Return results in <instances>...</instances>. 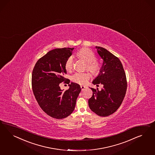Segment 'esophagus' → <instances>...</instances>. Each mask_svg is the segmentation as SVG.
Wrapping results in <instances>:
<instances>
[{"label": "esophagus", "instance_id": "obj_1", "mask_svg": "<svg viewBox=\"0 0 155 155\" xmlns=\"http://www.w3.org/2000/svg\"><path fill=\"white\" fill-rule=\"evenodd\" d=\"M81 90L83 91L86 88V86H81Z\"/></svg>", "mask_w": 155, "mask_h": 155}]
</instances>
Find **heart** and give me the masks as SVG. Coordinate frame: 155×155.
I'll return each mask as SVG.
<instances>
[{
  "mask_svg": "<svg viewBox=\"0 0 155 155\" xmlns=\"http://www.w3.org/2000/svg\"><path fill=\"white\" fill-rule=\"evenodd\" d=\"M77 55L80 58L86 62V68L94 74H98L101 70V65L95 61V56L94 53L88 48H84L77 52ZM74 64L73 56H71L68 58L65 62V69L67 71H71ZM90 78V74L88 72H77L71 77V80L77 84H84Z\"/></svg>",
  "mask_w": 155,
  "mask_h": 155,
  "instance_id": "b5f03b06",
  "label": "heart"
}]
</instances>
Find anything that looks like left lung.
<instances>
[{
    "mask_svg": "<svg viewBox=\"0 0 155 155\" xmlns=\"http://www.w3.org/2000/svg\"><path fill=\"white\" fill-rule=\"evenodd\" d=\"M95 48L103 61L100 73L93 84H103V87L100 91L98 88H91L93 93L88 103L92 111L99 116L107 117L121 105L127 90V79L117 57L102 47Z\"/></svg>",
    "mask_w": 155,
    "mask_h": 155,
    "instance_id": "obj_1",
    "label": "left lung"
}]
</instances>
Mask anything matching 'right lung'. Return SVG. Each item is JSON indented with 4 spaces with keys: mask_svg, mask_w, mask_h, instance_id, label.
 <instances>
[{
    "mask_svg": "<svg viewBox=\"0 0 155 155\" xmlns=\"http://www.w3.org/2000/svg\"><path fill=\"white\" fill-rule=\"evenodd\" d=\"M73 49H53L37 61L32 71V90L38 104L47 115L57 119L68 117L73 113L81 90L80 84H69L70 80L64 78L65 62ZM64 81L70 86L64 92L59 87Z\"/></svg>",
    "mask_w": 155,
    "mask_h": 155,
    "instance_id": "add662e5",
    "label": "right lung"
}]
</instances>
